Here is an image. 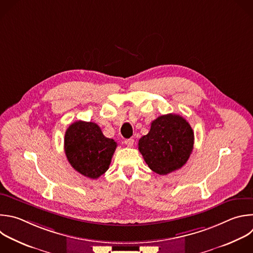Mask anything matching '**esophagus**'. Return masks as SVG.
Returning a JSON list of instances; mask_svg holds the SVG:
<instances>
[{
    "label": "esophagus",
    "mask_w": 253,
    "mask_h": 253,
    "mask_svg": "<svg viewBox=\"0 0 253 253\" xmlns=\"http://www.w3.org/2000/svg\"><path fill=\"white\" fill-rule=\"evenodd\" d=\"M125 144L127 147H132L134 145V139L130 138V139H126L125 140Z\"/></svg>",
    "instance_id": "34e87169"
}]
</instances>
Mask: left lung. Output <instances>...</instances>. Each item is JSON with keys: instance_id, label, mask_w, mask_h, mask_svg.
<instances>
[{"instance_id": "obj_1", "label": "left lung", "mask_w": 253, "mask_h": 253, "mask_svg": "<svg viewBox=\"0 0 253 253\" xmlns=\"http://www.w3.org/2000/svg\"><path fill=\"white\" fill-rule=\"evenodd\" d=\"M194 131L180 115L159 116L149 133L139 140V151L150 169L159 174L172 173L187 163L194 148Z\"/></svg>"}]
</instances>
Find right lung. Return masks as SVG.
Here are the masks:
<instances>
[{
  "mask_svg": "<svg viewBox=\"0 0 253 253\" xmlns=\"http://www.w3.org/2000/svg\"><path fill=\"white\" fill-rule=\"evenodd\" d=\"M117 147L93 122L76 121L64 135V152L73 169L90 179H98L109 168Z\"/></svg>",
  "mask_w": 253,
  "mask_h": 253,
  "instance_id": "obj_1",
  "label": "right lung"
}]
</instances>
